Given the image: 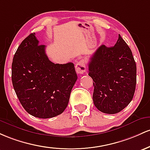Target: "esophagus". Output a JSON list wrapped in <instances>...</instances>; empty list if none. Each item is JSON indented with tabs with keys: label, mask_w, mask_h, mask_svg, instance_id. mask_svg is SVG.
Masks as SVG:
<instances>
[{
	"label": "esophagus",
	"mask_w": 150,
	"mask_h": 150,
	"mask_svg": "<svg viewBox=\"0 0 150 150\" xmlns=\"http://www.w3.org/2000/svg\"><path fill=\"white\" fill-rule=\"evenodd\" d=\"M75 68L77 74H83V73H85L86 70L85 61L83 59H81L79 61L76 62Z\"/></svg>",
	"instance_id": "esophagus-1"
}]
</instances>
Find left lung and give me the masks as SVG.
Segmentation results:
<instances>
[{
    "label": "left lung",
    "instance_id": "8db88e82",
    "mask_svg": "<svg viewBox=\"0 0 150 150\" xmlns=\"http://www.w3.org/2000/svg\"><path fill=\"white\" fill-rule=\"evenodd\" d=\"M136 73L132 51L120 35L113 47H99L88 63V76L93 81V100L98 110L107 114L123 110L133 98Z\"/></svg>",
    "mask_w": 150,
    "mask_h": 150
}]
</instances>
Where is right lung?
Wrapping results in <instances>:
<instances>
[{
  "mask_svg": "<svg viewBox=\"0 0 150 150\" xmlns=\"http://www.w3.org/2000/svg\"><path fill=\"white\" fill-rule=\"evenodd\" d=\"M76 80L74 64L52 62L35 33L22 42L13 57V88L25 110L35 117L50 118L64 111Z\"/></svg>",
  "mask_w": 150,
  "mask_h": 150,
  "instance_id": "obj_1",
  "label": "right lung"
}]
</instances>
